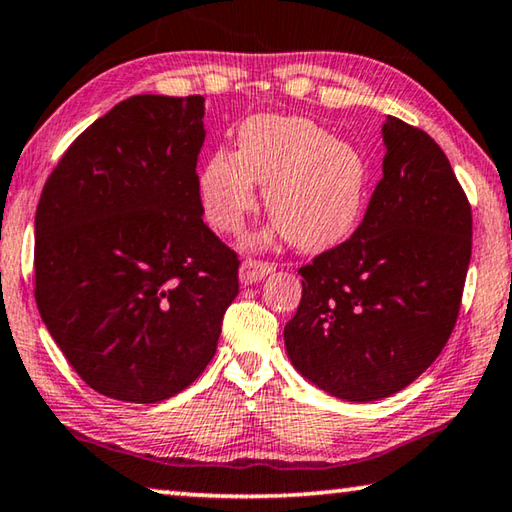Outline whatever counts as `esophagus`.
Instances as JSON below:
<instances>
[{
    "instance_id": "34e87169",
    "label": "esophagus",
    "mask_w": 512,
    "mask_h": 512,
    "mask_svg": "<svg viewBox=\"0 0 512 512\" xmlns=\"http://www.w3.org/2000/svg\"><path fill=\"white\" fill-rule=\"evenodd\" d=\"M273 271V264L264 262V259H255V257H246L243 259L241 269H239V278L243 285H253V282H259L266 278Z\"/></svg>"
}]
</instances>
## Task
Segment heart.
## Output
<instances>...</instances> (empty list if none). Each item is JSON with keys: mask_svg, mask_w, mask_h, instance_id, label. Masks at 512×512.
<instances>
[{"mask_svg": "<svg viewBox=\"0 0 512 512\" xmlns=\"http://www.w3.org/2000/svg\"><path fill=\"white\" fill-rule=\"evenodd\" d=\"M264 186L266 212L303 250L344 241L358 225L369 161L358 145L332 139L310 118L262 116L239 127L237 154L218 150L200 170V202L223 234L239 232Z\"/></svg>", "mask_w": 512, "mask_h": 512, "instance_id": "b5f03b06", "label": "heart"}]
</instances>
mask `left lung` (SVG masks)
<instances>
[{"label":"left lung","mask_w":512,"mask_h":512,"mask_svg":"<svg viewBox=\"0 0 512 512\" xmlns=\"http://www.w3.org/2000/svg\"><path fill=\"white\" fill-rule=\"evenodd\" d=\"M383 177L362 223L300 266L289 360L337 399L378 401L419 378L456 326L472 207L431 136L387 116Z\"/></svg>","instance_id":"1"}]
</instances>
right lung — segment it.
I'll return each instance as SVG.
<instances>
[{
    "label": "right lung",
    "mask_w": 512,
    "mask_h": 512,
    "mask_svg": "<svg viewBox=\"0 0 512 512\" xmlns=\"http://www.w3.org/2000/svg\"><path fill=\"white\" fill-rule=\"evenodd\" d=\"M205 97L134 95L84 129L36 209L34 294L88 387L157 403L214 358L239 257L202 221Z\"/></svg>",
    "instance_id": "obj_1"
}]
</instances>
